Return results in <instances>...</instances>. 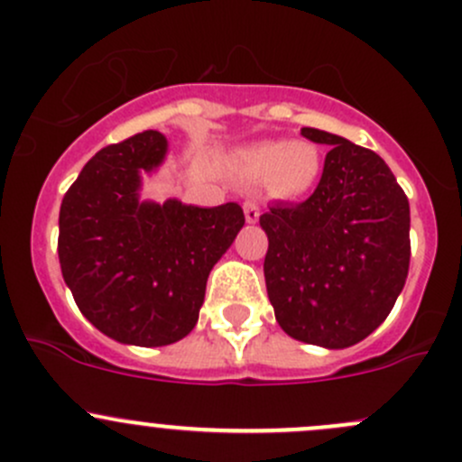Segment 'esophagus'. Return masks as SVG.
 I'll return each instance as SVG.
<instances>
[{"label": "esophagus", "mask_w": 462, "mask_h": 462, "mask_svg": "<svg viewBox=\"0 0 462 462\" xmlns=\"http://www.w3.org/2000/svg\"><path fill=\"white\" fill-rule=\"evenodd\" d=\"M244 212H245V221L247 223L259 221L261 210H259V203H256V201H245L244 203Z\"/></svg>", "instance_id": "obj_1"}]
</instances>
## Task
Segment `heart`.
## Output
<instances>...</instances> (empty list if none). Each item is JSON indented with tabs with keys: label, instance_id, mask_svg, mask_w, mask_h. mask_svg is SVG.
Wrapping results in <instances>:
<instances>
[{
	"label": "heart",
	"instance_id": "b5f03b06",
	"mask_svg": "<svg viewBox=\"0 0 462 462\" xmlns=\"http://www.w3.org/2000/svg\"><path fill=\"white\" fill-rule=\"evenodd\" d=\"M239 170L250 181L270 183L272 190L281 197H296L317 181L320 154L312 143L274 139L244 150Z\"/></svg>",
	"mask_w": 462,
	"mask_h": 462
}]
</instances>
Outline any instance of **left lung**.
<instances>
[{"label":"left lung","instance_id":"1","mask_svg":"<svg viewBox=\"0 0 462 462\" xmlns=\"http://www.w3.org/2000/svg\"><path fill=\"white\" fill-rule=\"evenodd\" d=\"M300 134L332 148L317 190L259 218L265 288L285 334L343 349L370 337L405 285L410 201L376 152L325 130Z\"/></svg>","mask_w":462,"mask_h":462}]
</instances>
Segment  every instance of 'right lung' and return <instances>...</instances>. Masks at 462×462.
<instances>
[{
    "label": "right lung",
    "instance_id": "obj_1",
    "mask_svg": "<svg viewBox=\"0 0 462 462\" xmlns=\"http://www.w3.org/2000/svg\"><path fill=\"white\" fill-rule=\"evenodd\" d=\"M166 150L157 130L106 145L61 201L66 285L81 314L125 346H170L192 332L208 274L245 223L239 203L139 201L142 172L162 166Z\"/></svg>",
    "mask_w": 462,
    "mask_h": 462
}]
</instances>
